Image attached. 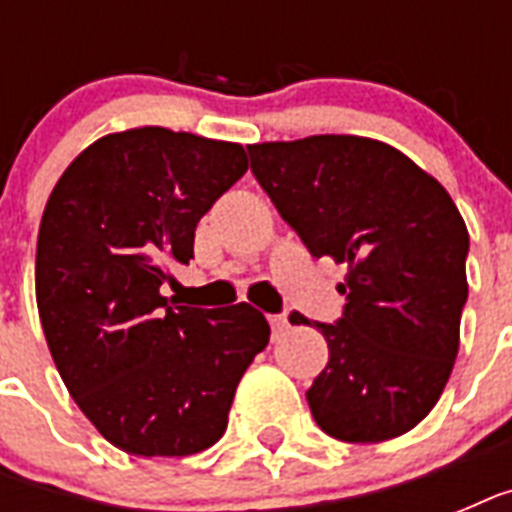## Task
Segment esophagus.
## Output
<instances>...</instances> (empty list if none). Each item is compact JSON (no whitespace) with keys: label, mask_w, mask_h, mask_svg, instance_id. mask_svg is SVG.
<instances>
[{"label":"esophagus","mask_w":512,"mask_h":512,"mask_svg":"<svg viewBox=\"0 0 512 512\" xmlns=\"http://www.w3.org/2000/svg\"><path fill=\"white\" fill-rule=\"evenodd\" d=\"M271 327H273V332H276V335H281V332L289 327L287 316H284V313H276V316H271Z\"/></svg>","instance_id":"1"}]
</instances>
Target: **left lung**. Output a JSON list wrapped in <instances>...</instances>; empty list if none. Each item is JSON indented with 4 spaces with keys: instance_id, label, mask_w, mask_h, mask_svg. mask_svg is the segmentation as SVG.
I'll use <instances>...</instances> for the list:
<instances>
[{
    "instance_id": "1",
    "label": "left lung",
    "mask_w": 512,
    "mask_h": 512,
    "mask_svg": "<svg viewBox=\"0 0 512 512\" xmlns=\"http://www.w3.org/2000/svg\"><path fill=\"white\" fill-rule=\"evenodd\" d=\"M263 191L311 249L348 265L335 324L313 321L329 361L305 398L348 444L412 430L436 406L460 348L470 236L436 177L358 135L247 146ZM292 324L311 321L292 313Z\"/></svg>"
}]
</instances>
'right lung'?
<instances>
[{"instance_id": "obj_1", "label": "right lung", "mask_w": 512, "mask_h": 512, "mask_svg": "<svg viewBox=\"0 0 512 512\" xmlns=\"http://www.w3.org/2000/svg\"><path fill=\"white\" fill-rule=\"evenodd\" d=\"M247 172L239 143L164 127L116 132L52 188L36 241V305L52 361L87 420L138 457L204 452L271 327L247 303L172 305V263Z\"/></svg>"}]
</instances>
